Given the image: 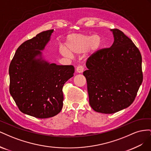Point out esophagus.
<instances>
[{"label": "esophagus", "instance_id": "34e87169", "mask_svg": "<svg viewBox=\"0 0 151 151\" xmlns=\"http://www.w3.org/2000/svg\"><path fill=\"white\" fill-rule=\"evenodd\" d=\"M84 69V67L83 65H78L76 68V71L78 73H83Z\"/></svg>", "mask_w": 151, "mask_h": 151}]
</instances>
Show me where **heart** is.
<instances>
[{
  "mask_svg": "<svg viewBox=\"0 0 151 151\" xmlns=\"http://www.w3.org/2000/svg\"><path fill=\"white\" fill-rule=\"evenodd\" d=\"M102 44L101 37L98 35L73 33L67 36L65 48H62L60 52L65 57L70 56L71 54H81L85 51L89 55H92L101 48Z\"/></svg>",
  "mask_w": 151,
  "mask_h": 151,
  "instance_id": "heart-1",
  "label": "heart"
}]
</instances>
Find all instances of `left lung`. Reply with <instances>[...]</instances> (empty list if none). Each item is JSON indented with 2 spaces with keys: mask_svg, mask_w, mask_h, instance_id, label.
I'll return each instance as SVG.
<instances>
[{
  "mask_svg": "<svg viewBox=\"0 0 151 151\" xmlns=\"http://www.w3.org/2000/svg\"><path fill=\"white\" fill-rule=\"evenodd\" d=\"M111 31L113 45L91 55L86 63L88 69L83 72L90 106L105 114L129 107L143 81L139 50L122 31Z\"/></svg>",
  "mask_w": 151,
  "mask_h": 151,
  "instance_id": "8db88e82",
  "label": "left lung"
}]
</instances>
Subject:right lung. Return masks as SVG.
<instances>
[{
	"label": "right lung",
	"instance_id": "add662e5",
	"mask_svg": "<svg viewBox=\"0 0 151 151\" xmlns=\"http://www.w3.org/2000/svg\"><path fill=\"white\" fill-rule=\"evenodd\" d=\"M53 29L43 31L18 47L9 65V92L19 110L38 118L57 115L63 106V86L74 76L73 65L43 60L42 52Z\"/></svg>",
	"mask_w": 151,
	"mask_h": 151
}]
</instances>
